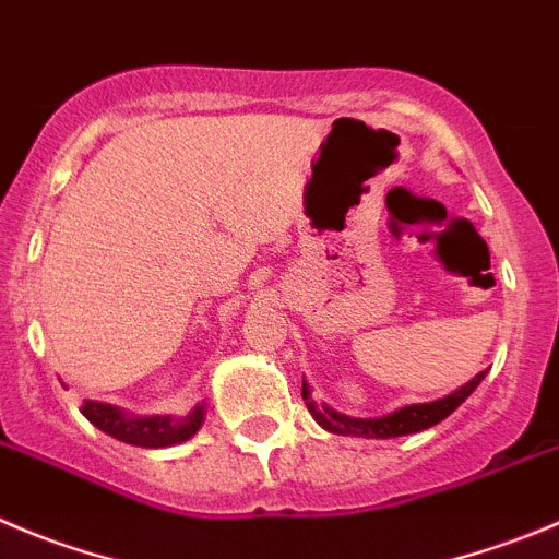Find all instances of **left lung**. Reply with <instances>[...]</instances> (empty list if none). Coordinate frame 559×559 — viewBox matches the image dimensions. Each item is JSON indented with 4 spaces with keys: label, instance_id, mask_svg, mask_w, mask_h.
<instances>
[{
    "label": "left lung",
    "instance_id": "1",
    "mask_svg": "<svg viewBox=\"0 0 559 559\" xmlns=\"http://www.w3.org/2000/svg\"><path fill=\"white\" fill-rule=\"evenodd\" d=\"M483 379H486V370L477 373L472 381H466V384L459 386L455 392H450V395L439 397V401L408 403V406L395 408V412L384 414V417H348V414L334 412L326 403L312 401V392L307 381H301V397H305L312 419H316L323 430H329V433L362 436V439H395V436L417 433V430H425L430 428V425L442 423L444 417H450V414L477 390V384H480Z\"/></svg>",
    "mask_w": 559,
    "mask_h": 559
}]
</instances>
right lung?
Returning <instances> with one entry per match:
<instances>
[{"mask_svg":"<svg viewBox=\"0 0 559 559\" xmlns=\"http://www.w3.org/2000/svg\"><path fill=\"white\" fill-rule=\"evenodd\" d=\"M82 414L104 433L134 448H173L186 442L205 423V403H197L189 414H134L120 406L87 401Z\"/></svg>","mask_w":559,"mask_h":559,"instance_id":"1","label":"right lung"}]
</instances>
